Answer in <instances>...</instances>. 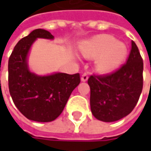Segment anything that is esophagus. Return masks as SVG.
Returning a JSON list of instances; mask_svg holds the SVG:
<instances>
[{
	"label": "esophagus",
	"mask_w": 151,
	"mask_h": 151,
	"mask_svg": "<svg viewBox=\"0 0 151 151\" xmlns=\"http://www.w3.org/2000/svg\"><path fill=\"white\" fill-rule=\"evenodd\" d=\"M87 80H88V75L86 73L82 74V76H81V81H86Z\"/></svg>",
	"instance_id": "34e87169"
}]
</instances>
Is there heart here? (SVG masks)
Listing matches in <instances>:
<instances>
[{"instance_id":"heart-1","label":"heart","mask_w":151,"mask_h":151,"mask_svg":"<svg viewBox=\"0 0 151 151\" xmlns=\"http://www.w3.org/2000/svg\"><path fill=\"white\" fill-rule=\"evenodd\" d=\"M80 52L87 59H96V70L101 73L114 70L127 55L126 46L109 35H98L80 45Z\"/></svg>"}]
</instances>
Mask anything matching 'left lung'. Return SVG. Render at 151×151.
<instances>
[{"label":"left lung","mask_w":151,"mask_h":151,"mask_svg":"<svg viewBox=\"0 0 151 151\" xmlns=\"http://www.w3.org/2000/svg\"><path fill=\"white\" fill-rule=\"evenodd\" d=\"M143 60L137 45L131 43L127 62L116 71L91 76V110L103 122H114L124 118L136 106L143 89Z\"/></svg>","instance_id":"8db88e82"}]
</instances>
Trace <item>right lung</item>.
<instances>
[{"mask_svg": "<svg viewBox=\"0 0 151 151\" xmlns=\"http://www.w3.org/2000/svg\"><path fill=\"white\" fill-rule=\"evenodd\" d=\"M38 38L53 39L44 29H35L15 46L8 61V86L12 101L27 119L51 122L57 119L66 105L73 90L80 84V74L55 73L40 76L27 65V55Z\"/></svg>", "mask_w": 151, "mask_h": 151, "instance_id": "right-lung-1", "label": "right lung"}]
</instances>
